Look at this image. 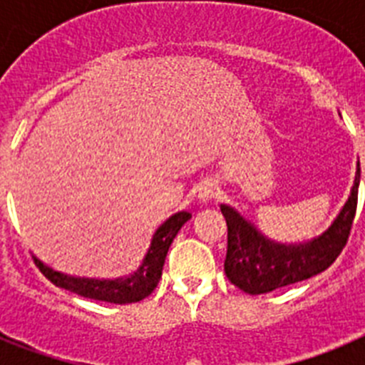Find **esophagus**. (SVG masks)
<instances>
[{
  "instance_id": "34e87169",
  "label": "esophagus",
  "mask_w": 365,
  "mask_h": 365,
  "mask_svg": "<svg viewBox=\"0 0 365 365\" xmlns=\"http://www.w3.org/2000/svg\"><path fill=\"white\" fill-rule=\"evenodd\" d=\"M215 186L214 185H205L201 188V192H199V197L202 199V201H212V199L215 197Z\"/></svg>"
}]
</instances>
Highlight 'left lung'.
Returning <instances> with one entry per match:
<instances>
[{
	"instance_id": "1",
	"label": "left lung",
	"mask_w": 365,
	"mask_h": 365,
	"mask_svg": "<svg viewBox=\"0 0 365 365\" xmlns=\"http://www.w3.org/2000/svg\"><path fill=\"white\" fill-rule=\"evenodd\" d=\"M359 185L360 164L349 199L336 221L318 240L303 245L272 243L234 208L222 205L221 212L228 227L225 274L230 283L256 296L303 282L329 269L349 240L359 202Z\"/></svg>"
}]
</instances>
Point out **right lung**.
<instances>
[{
	"label": "right lung",
	"mask_w": 365,
	"mask_h": 365,
	"mask_svg": "<svg viewBox=\"0 0 365 365\" xmlns=\"http://www.w3.org/2000/svg\"><path fill=\"white\" fill-rule=\"evenodd\" d=\"M192 215L188 212H179L160 225L159 230L155 232L153 240H151L150 250L144 257L143 265L130 278H118V279H87V278H73L66 276L62 272L45 267L40 259L34 257V263L41 270L45 278L54 283L56 287H62L66 291L74 292V294L83 296L89 299H98V302L118 303H137L150 296L155 291V287L159 283L163 276L164 259H166L168 248L172 245L173 237L180 227L185 225Z\"/></svg>",
	"instance_id": "1"
}]
</instances>
